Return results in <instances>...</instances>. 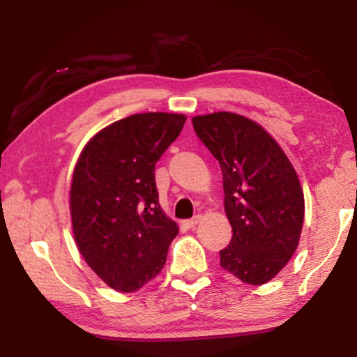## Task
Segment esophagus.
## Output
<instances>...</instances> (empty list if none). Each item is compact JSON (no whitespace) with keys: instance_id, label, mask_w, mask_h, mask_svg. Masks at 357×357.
Returning <instances> with one entry per match:
<instances>
[{"instance_id":"34e87169","label":"esophagus","mask_w":357,"mask_h":357,"mask_svg":"<svg viewBox=\"0 0 357 357\" xmlns=\"http://www.w3.org/2000/svg\"><path fill=\"white\" fill-rule=\"evenodd\" d=\"M198 222H200V215H195V217H192V219L184 220V225H185L187 228H193V227L197 225Z\"/></svg>"}]
</instances>
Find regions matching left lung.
Returning a JSON list of instances; mask_svg holds the SVG:
<instances>
[{
	"label": "left lung",
	"instance_id": "obj_1",
	"mask_svg": "<svg viewBox=\"0 0 357 357\" xmlns=\"http://www.w3.org/2000/svg\"><path fill=\"white\" fill-rule=\"evenodd\" d=\"M192 124L223 174L233 236L220 250V266L249 285H263L285 268L299 243L304 193L298 174L274 138L241 114H204Z\"/></svg>",
	"mask_w": 357,
	"mask_h": 357
}]
</instances>
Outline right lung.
<instances>
[{
  "label": "right lung",
  "instance_id": "right-lung-1",
  "mask_svg": "<svg viewBox=\"0 0 357 357\" xmlns=\"http://www.w3.org/2000/svg\"><path fill=\"white\" fill-rule=\"evenodd\" d=\"M184 123L178 113L119 119L89 140L75 165L70 215L78 250L118 291L154 279L178 234L159 204L154 170Z\"/></svg>",
  "mask_w": 357,
  "mask_h": 357
}]
</instances>
